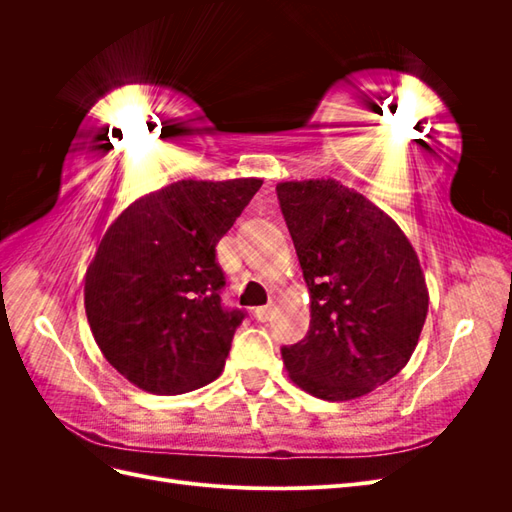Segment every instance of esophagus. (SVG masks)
I'll return each instance as SVG.
<instances>
[{"label": "esophagus", "instance_id": "1", "mask_svg": "<svg viewBox=\"0 0 512 512\" xmlns=\"http://www.w3.org/2000/svg\"><path fill=\"white\" fill-rule=\"evenodd\" d=\"M269 316H271V305H262V307L254 309V318L260 322H267Z\"/></svg>", "mask_w": 512, "mask_h": 512}]
</instances>
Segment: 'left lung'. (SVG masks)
<instances>
[{
  "label": "left lung",
  "mask_w": 512,
  "mask_h": 512,
  "mask_svg": "<svg viewBox=\"0 0 512 512\" xmlns=\"http://www.w3.org/2000/svg\"><path fill=\"white\" fill-rule=\"evenodd\" d=\"M312 299L301 342L284 346L290 380L327 401L374 391L406 367L429 294L401 228L333 179L275 188Z\"/></svg>",
  "instance_id": "8db88e82"
}]
</instances>
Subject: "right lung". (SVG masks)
Instances as JSON below:
<instances>
[{"label":"right lung","mask_w":512,"mask_h":512,"mask_svg":"<svg viewBox=\"0 0 512 512\" xmlns=\"http://www.w3.org/2000/svg\"><path fill=\"white\" fill-rule=\"evenodd\" d=\"M260 179L177 181L106 230L85 277V312L106 361L138 389L179 395L220 376L245 312L222 305L215 245Z\"/></svg>","instance_id":"right-lung-1"}]
</instances>
